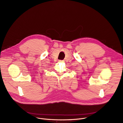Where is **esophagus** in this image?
Segmentation results:
<instances>
[{"label":"esophagus","mask_w":123,"mask_h":123,"mask_svg":"<svg viewBox=\"0 0 123 123\" xmlns=\"http://www.w3.org/2000/svg\"><path fill=\"white\" fill-rule=\"evenodd\" d=\"M58 61H59V62H64L63 60H59Z\"/></svg>","instance_id":"34e87169"}]
</instances>
